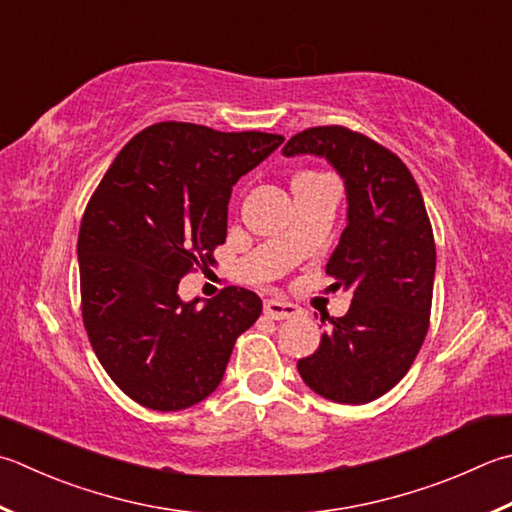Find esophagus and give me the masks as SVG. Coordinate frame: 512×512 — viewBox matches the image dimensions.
<instances>
[{"label":"esophagus","instance_id":"esophagus-1","mask_svg":"<svg viewBox=\"0 0 512 512\" xmlns=\"http://www.w3.org/2000/svg\"><path fill=\"white\" fill-rule=\"evenodd\" d=\"M265 314L274 321H285V318H294L301 314V307L287 301H276V298H269L265 301Z\"/></svg>","mask_w":512,"mask_h":512}]
</instances>
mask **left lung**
<instances>
[{
  "instance_id": "8db88e82",
  "label": "left lung",
  "mask_w": 512,
  "mask_h": 512,
  "mask_svg": "<svg viewBox=\"0 0 512 512\" xmlns=\"http://www.w3.org/2000/svg\"><path fill=\"white\" fill-rule=\"evenodd\" d=\"M283 153L323 156L347 191V227L325 272L330 289H352V305L298 372L325 399L370 403L406 376L430 327L437 252L426 205L397 153L341 124L296 133Z\"/></svg>"
}]
</instances>
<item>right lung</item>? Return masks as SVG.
Segmentation results:
<instances>
[{"label":"right lung","mask_w":512,"mask_h":512,"mask_svg":"<svg viewBox=\"0 0 512 512\" xmlns=\"http://www.w3.org/2000/svg\"><path fill=\"white\" fill-rule=\"evenodd\" d=\"M283 140L158 122L124 144L93 191L77 236L82 321L106 374L140 406L173 412L209 397L263 312L252 289L231 285L198 307L178 285L214 265L231 187Z\"/></svg>","instance_id":"1"}]
</instances>
